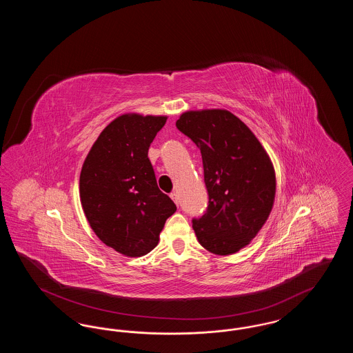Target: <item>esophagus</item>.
I'll list each match as a JSON object with an SVG mask.
<instances>
[{"instance_id": "obj_1", "label": "esophagus", "mask_w": 353, "mask_h": 353, "mask_svg": "<svg viewBox=\"0 0 353 353\" xmlns=\"http://www.w3.org/2000/svg\"><path fill=\"white\" fill-rule=\"evenodd\" d=\"M170 199L174 201L176 205H179V196H177L176 192H172V193H170Z\"/></svg>"}]
</instances>
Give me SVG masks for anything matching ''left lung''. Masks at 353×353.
I'll return each mask as SVG.
<instances>
[{"label": "left lung", "mask_w": 353, "mask_h": 353, "mask_svg": "<svg viewBox=\"0 0 353 353\" xmlns=\"http://www.w3.org/2000/svg\"><path fill=\"white\" fill-rule=\"evenodd\" d=\"M201 151L209 203L193 229L217 255L239 252L258 234L274 205L276 180L268 152L250 128L226 110L188 111L176 121Z\"/></svg>", "instance_id": "8db88e82"}]
</instances>
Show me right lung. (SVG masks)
<instances>
[{
    "mask_svg": "<svg viewBox=\"0 0 353 353\" xmlns=\"http://www.w3.org/2000/svg\"><path fill=\"white\" fill-rule=\"evenodd\" d=\"M167 117L124 114L99 134L84 160L79 196L85 219L103 243L141 256L159 243L174 202L156 183L148 150Z\"/></svg>",
    "mask_w": 353,
    "mask_h": 353,
    "instance_id": "obj_1",
    "label": "right lung"
}]
</instances>
